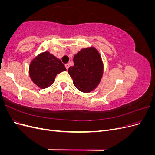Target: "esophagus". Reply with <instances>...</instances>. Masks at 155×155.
Listing matches in <instances>:
<instances>
[{"label": "esophagus", "instance_id": "obj_1", "mask_svg": "<svg viewBox=\"0 0 155 155\" xmlns=\"http://www.w3.org/2000/svg\"><path fill=\"white\" fill-rule=\"evenodd\" d=\"M64 66H65V68H66V69L68 70V67H69V64H68V63H67V64H65Z\"/></svg>", "mask_w": 155, "mask_h": 155}]
</instances>
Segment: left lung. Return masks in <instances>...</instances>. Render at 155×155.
Returning <instances> with one entry per match:
<instances>
[{"instance_id":"obj_1","label":"left lung","mask_w":155,"mask_h":155,"mask_svg":"<svg viewBox=\"0 0 155 155\" xmlns=\"http://www.w3.org/2000/svg\"><path fill=\"white\" fill-rule=\"evenodd\" d=\"M74 66L68 69L73 83L78 90L88 92L99 84L103 74V63L97 51L85 48L74 56Z\"/></svg>"}]
</instances>
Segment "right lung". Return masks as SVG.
<instances>
[{"label":"right lung","instance_id":"obj_1","mask_svg":"<svg viewBox=\"0 0 155 155\" xmlns=\"http://www.w3.org/2000/svg\"><path fill=\"white\" fill-rule=\"evenodd\" d=\"M66 70L61 60L48 51L42 53L32 61L29 74L32 81L41 88H46L54 83L57 74Z\"/></svg>","mask_w":155,"mask_h":155}]
</instances>
